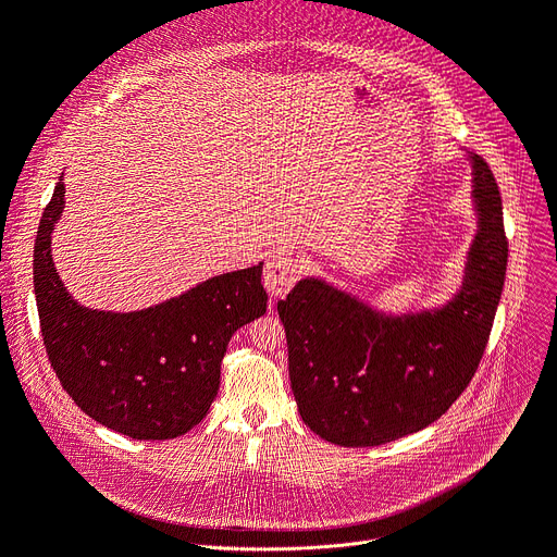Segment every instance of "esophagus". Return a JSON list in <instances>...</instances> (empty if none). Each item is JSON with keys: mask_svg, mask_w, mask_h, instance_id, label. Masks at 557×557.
<instances>
[{"mask_svg": "<svg viewBox=\"0 0 557 557\" xmlns=\"http://www.w3.org/2000/svg\"><path fill=\"white\" fill-rule=\"evenodd\" d=\"M300 275V259L292 250H275L263 265V286L271 296L280 298L296 284Z\"/></svg>", "mask_w": 557, "mask_h": 557, "instance_id": "34e87169", "label": "esophagus"}]
</instances>
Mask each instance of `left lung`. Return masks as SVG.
I'll return each mask as SVG.
<instances>
[{
	"instance_id": "left-lung-1",
	"label": "left lung",
	"mask_w": 557,
	"mask_h": 557,
	"mask_svg": "<svg viewBox=\"0 0 557 557\" xmlns=\"http://www.w3.org/2000/svg\"><path fill=\"white\" fill-rule=\"evenodd\" d=\"M467 157L478 230L450 300L386 313L302 277L277 302L298 412L321 440L348 448L396 442L437 421L471 382L503 294L507 238L490 165Z\"/></svg>"
}]
</instances>
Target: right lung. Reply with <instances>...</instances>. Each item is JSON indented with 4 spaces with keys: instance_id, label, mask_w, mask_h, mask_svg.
<instances>
[{
    "instance_id": "right-lung-1",
    "label": "right lung",
    "mask_w": 557,
    "mask_h": 557,
    "mask_svg": "<svg viewBox=\"0 0 557 557\" xmlns=\"http://www.w3.org/2000/svg\"><path fill=\"white\" fill-rule=\"evenodd\" d=\"M63 209L61 175L34 246L40 332L57 377L98 423L132 440H175L207 417L232 334L265 311L263 263L209 277L148 309H88L54 269L52 232Z\"/></svg>"
}]
</instances>
